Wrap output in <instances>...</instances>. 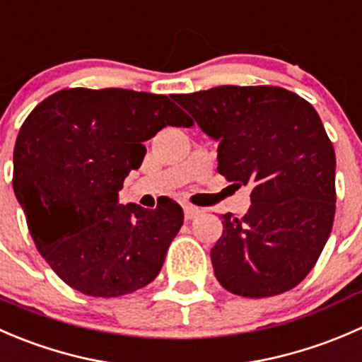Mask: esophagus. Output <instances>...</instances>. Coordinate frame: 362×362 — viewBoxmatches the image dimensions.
Returning <instances> with one entry per match:
<instances>
[{"instance_id":"obj_1","label":"esophagus","mask_w":362,"mask_h":362,"mask_svg":"<svg viewBox=\"0 0 362 362\" xmlns=\"http://www.w3.org/2000/svg\"><path fill=\"white\" fill-rule=\"evenodd\" d=\"M182 209H185V220H193V218H195L197 214L200 213V209H199V207H195V206H189V204H186V206L182 207Z\"/></svg>"}]
</instances>
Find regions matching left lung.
Segmentation results:
<instances>
[{"instance_id": "1", "label": "left lung", "mask_w": 362, "mask_h": 362, "mask_svg": "<svg viewBox=\"0 0 362 362\" xmlns=\"http://www.w3.org/2000/svg\"><path fill=\"white\" fill-rule=\"evenodd\" d=\"M174 100L220 141L218 173L252 189L245 216H221L216 280L252 299L294 288L317 264L336 211L334 148L317 110L278 86H218Z\"/></svg>"}]
</instances>
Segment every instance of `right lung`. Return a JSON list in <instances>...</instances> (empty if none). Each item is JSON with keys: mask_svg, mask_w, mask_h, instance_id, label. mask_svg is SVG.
<instances>
[{"mask_svg": "<svg viewBox=\"0 0 362 362\" xmlns=\"http://www.w3.org/2000/svg\"><path fill=\"white\" fill-rule=\"evenodd\" d=\"M189 127L165 95L66 88L38 103L13 148V192L37 250L56 274L93 298H119L158 276L182 209L123 206L117 192L144 160L142 142Z\"/></svg>", "mask_w": 362, "mask_h": 362, "instance_id": "1", "label": "right lung"}]
</instances>
